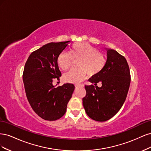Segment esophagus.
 <instances>
[{
	"instance_id": "34e87169",
	"label": "esophagus",
	"mask_w": 151,
	"mask_h": 151,
	"mask_svg": "<svg viewBox=\"0 0 151 151\" xmlns=\"http://www.w3.org/2000/svg\"><path fill=\"white\" fill-rule=\"evenodd\" d=\"M75 86L76 87H84V85L83 84H75Z\"/></svg>"
}]
</instances>
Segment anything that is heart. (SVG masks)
Instances as JSON below:
<instances>
[{"mask_svg": "<svg viewBox=\"0 0 151 151\" xmlns=\"http://www.w3.org/2000/svg\"><path fill=\"white\" fill-rule=\"evenodd\" d=\"M75 60L78 67L72 68L63 75L67 83H79L83 81L88 74L94 76L101 72L106 64L107 58L103 52L87 42L75 43L70 52L63 51L57 57V63L62 70L66 71Z\"/></svg>", "mask_w": 151, "mask_h": 151, "instance_id": "heart-1", "label": "heart"}]
</instances>
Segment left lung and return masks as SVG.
Returning a JSON list of instances; mask_svg holds the SVG:
<instances>
[{"label":"left lung","mask_w":151,"mask_h":151,"mask_svg":"<svg viewBox=\"0 0 151 151\" xmlns=\"http://www.w3.org/2000/svg\"><path fill=\"white\" fill-rule=\"evenodd\" d=\"M129 66L125 58L116 50H107V62L103 70L92 76L91 85H86L83 98L85 111L91 119L105 122L111 118L124 103L130 84ZM100 81L101 88L96 85Z\"/></svg>","instance_id":"left-lung-1"}]
</instances>
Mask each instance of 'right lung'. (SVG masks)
Wrapping results in <instances>:
<instances>
[{
	"label": "right lung",
	"instance_id": "add662e5",
	"mask_svg": "<svg viewBox=\"0 0 151 151\" xmlns=\"http://www.w3.org/2000/svg\"><path fill=\"white\" fill-rule=\"evenodd\" d=\"M67 42L50 43L32 52L22 74L27 99L32 109L43 119L55 121L66 112L74 85L66 83L55 88L53 81L62 76L57 57L68 45Z\"/></svg>",
	"mask_w": 151,
	"mask_h": 151
}]
</instances>
